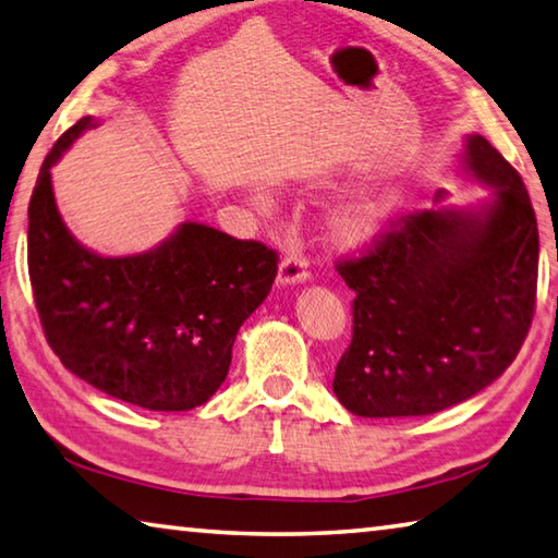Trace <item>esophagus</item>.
Wrapping results in <instances>:
<instances>
[{"instance_id": "obj_1", "label": "esophagus", "mask_w": 558, "mask_h": 558, "mask_svg": "<svg viewBox=\"0 0 558 558\" xmlns=\"http://www.w3.org/2000/svg\"><path fill=\"white\" fill-rule=\"evenodd\" d=\"M278 280L282 282V286H295V282H305L307 280V258L298 251H288L280 260Z\"/></svg>"}]
</instances>
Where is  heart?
Here are the masks:
<instances>
[{"label": "heart", "instance_id": "b5f03b06", "mask_svg": "<svg viewBox=\"0 0 558 558\" xmlns=\"http://www.w3.org/2000/svg\"><path fill=\"white\" fill-rule=\"evenodd\" d=\"M366 221H369V219H366ZM366 221H364V219H362V223H359V226H366Z\"/></svg>", "mask_w": 558, "mask_h": 558}]
</instances>
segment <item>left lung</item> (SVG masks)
<instances>
[{
  "instance_id": "1",
  "label": "left lung",
  "mask_w": 558,
  "mask_h": 558,
  "mask_svg": "<svg viewBox=\"0 0 558 558\" xmlns=\"http://www.w3.org/2000/svg\"><path fill=\"white\" fill-rule=\"evenodd\" d=\"M468 169L495 186L483 214L413 211L335 266L352 342L332 389L364 418L430 415L470 399L522 349L536 307L539 229L517 169L483 135Z\"/></svg>"
}]
</instances>
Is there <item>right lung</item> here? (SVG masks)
Returning a JSON list of instances; mask_svg holds the SVG:
<instances>
[{
    "mask_svg": "<svg viewBox=\"0 0 558 558\" xmlns=\"http://www.w3.org/2000/svg\"><path fill=\"white\" fill-rule=\"evenodd\" d=\"M93 120L46 155L29 202V280L46 342L65 369L147 411L211 399L235 332L272 288L278 253L204 223L137 256H100L73 239L53 202L51 167Z\"/></svg>",
    "mask_w": 558,
    "mask_h": 558,
    "instance_id": "right-lung-1",
    "label": "right lung"
}]
</instances>
